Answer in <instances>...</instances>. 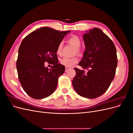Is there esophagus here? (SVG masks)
<instances>
[{
  "label": "esophagus",
  "instance_id": "esophagus-1",
  "mask_svg": "<svg viewBox=\"0 0 133 133\" xmlns=\"http://www.w3.org/2000/svg\"><path fill=\"white\" fill-rule=\"evenodd\" d=\"M70 69V68H68V67H65V72H66L68 70Z\"/></svg>",
  "mask_w": 133,
  "mask_h": 133
}]
</instances>
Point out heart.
Masks as SVG:
<instances>
[{"label":"heart","mask_w":133,"mask_h":133,"mask_svg":"<svg viewBox=\"0 0 133 133\" xmlns=\"http://www.w3.org/2000/svg\"><path fill=\"white\" fill-rule=\"evenodd\" d=\"M68 42L71 44V45H73L75 48H76V53H79L80 50L79 48L80 47L81 45V41L80 39L77 37V36H72L71 37ZM62 48H63V43L61 42L59 44V45L57 47V54H60L62 53ZM78 59L77 57H72V58H67V57H64L60 60V63L63 65L65 66L66 67L70 68L73 66L75 64L78 63Z\"/></svg>","instance_id":"heart-1"}]
</instances>
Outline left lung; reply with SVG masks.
Returning <instances> with one entry per match:
<instances>
[{"label": "left lung", "instance_id": "8db88e82", "mask_svg": "<svg viewBox=\"0 0 133 133\" xmlns=\"http://www.w3.org/2000/svg\"><path fill=\"white\" fill-rule=\"evenodd\" d=\"M85 50L78 65L88 71L74 68L76 75L72 84L76 92L88 99L98 98L109 87L115 75L118 59L111 40L97 28L83 35Z\"/></svg>", "mask_w": 133, "mask_h": 133}]
</instances>
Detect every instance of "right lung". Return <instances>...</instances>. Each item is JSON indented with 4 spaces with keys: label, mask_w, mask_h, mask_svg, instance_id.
Here are the masks:
<instances>
[{
    "label": "right lung",
    "mask_w": 133,
    "mask_h": 133,
    "mask_svg": "<svg viewBox=\"0 0 133 133\" xmlns=\"http://www.w3.org/2000/svg\"><path fill=\"white\" fill-rule=\"evenodd\" d=\"M70 32L43 27L31 32L23 40L16 65L19 82L30 97L41 99L54 92L59 76L65 71V66L58 63L57 49ZM45 61L53 65L50 69L44 66Z\"/></svg>",
    "instance_id": "add662e5"
}]
</instances>
